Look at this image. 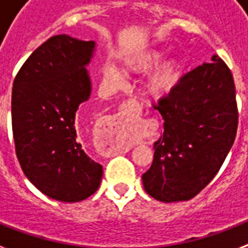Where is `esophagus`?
I'll return each mask as SVG.
<instances>
[{
    "instance_id": "obj_1",
    "label": "esophagus",
    "mask_w": 248,
    "mask_h": 248,
    "mask_svg": "<svg viewBox=\"0 0 248 248\" xmlns=\"http://www.w3.org/2000/svg\"><path fill=\"white\" fill-rule=\"evenodd\" d=\"M138 108H139L138 101H128L127 104L124 105V108L120 109V112L117 114L109 117L107 126L103 128V132H104L105 138L109 140L110 148H114V140H116L117 136L135 122L134 121L135 120V113L132 112V109L136 110Z\"/></svg>"
}]
</instances>
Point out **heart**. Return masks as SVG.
<instances>
[{"label":"heart","instance_id":"1","mask_svg":"<svg viewBox=\"0 0 248 248\" xmlns=\"http://www.w3.org/2000/svg\"><path fill=\"white\" fill-rule=\"evenodd\" d=\"M162 59V54L159 51H151L147 54H141V55L132 56L126 60V65H127L131 71L141 73V72H147L149 69L157 65ZM104 77L108 79L109 82L112 83H120L122 81V75L117 68L112 65H107L104 67ZM180 76V69L179 65L175 60H169L159 65L151 77L148 78L147 90L152 95L155 96H161L165 95L169 91L172 90V87L176 85L177 79Z\"/></svg>","mask_w":248,"mask_h":248}]
</instances>
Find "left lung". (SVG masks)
Returning <instances> with one entry per match:
<instances>
[{"label": "left lung", "mask_w": 248, "mask_h": 248, "mask_svg": "<svg viewBox=\"0 0 248 248\" xmlns=\"http://www.w3.org/2000/svg\"><path fill=\"white\" fill-rule=\"evenodd\" d=\"M163 118L145 192L161 202L196 197L219 172L238 127L235 86L220 56L181 77L169 95L153 104Z\"/></svg>", "instance_id": "obj_1"}]
</instances>
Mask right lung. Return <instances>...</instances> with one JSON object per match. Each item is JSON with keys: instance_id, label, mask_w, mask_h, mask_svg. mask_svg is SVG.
<instances>
[{"instance_id": "add662e5", "label": "right lung", "mask_w": 248, "mask_h": 248, "mask_svg": "<svg viewBox=\"0 0 248 248\" xmlns=\"http://www.w3.org/2000/svg\"><path fill=\"white\" fill-rule=\"evenodd\" d=\"M93 47V41L52 36L14 79L11 122L21 170L38 190L62 202L86 200L103 176L76 131L77 109L91 93L85 67Z\"/></svg>"}]
</instances>
